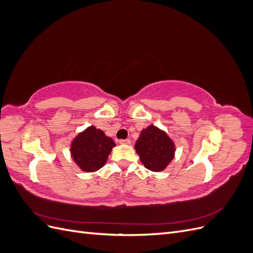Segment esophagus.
Here are the masks:
<instances>
[{
  "instance_id": "1",
  "label": "esophagus",
  "mask_w": 253,
  "mask_h": 253,
  "mask_svg": "<svg viewBox=\"0 0 253 253\" xmlns=\"http://www.w3.org/2000/svg\"><path fill=\"white\" fill-rule=\"evenodd\" d=\"M119 143H121V144H129V143H131V140H129V139H121V140H119Z\"/></svg>"
}]
</instances>
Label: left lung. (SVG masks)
Segmentation results:
<instances>
[{
	"mask_svg": "<svg viewBox=\"0 0 253 253\" xmlns=\"http://www.w3.org/2000/svg\"><path fill=\"white\" fill-rule=\"evenodd\" d=\"M134 148L144 168L153 172L166 170L173 160L176 151L171 137L154 125L142 128Z\"/></svg>",
	"mask_w": 253,
	"mask_h": 253,
	"instance_id": "left-lung-1",
	"label": "left lung"
}]
</instances>
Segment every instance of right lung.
<instances>
[{"instance_id":"right-lung-1","label":"right lung","mask_w":253,"mask_h":253,"mask_svg":"<svg viewBox=\"0 0 253 253\" xmlns=\"http://www.w3.org/2000/svg\"><path fill=\"white\" fill-rule=\"evenodd\" d=\"M116 143L100 128L90 126L74 137L71 142V157L81 171L93 173L106 164Z\"/></svg>"}]
</instances>
